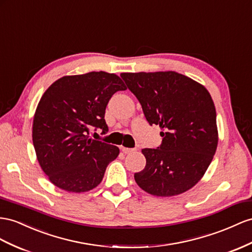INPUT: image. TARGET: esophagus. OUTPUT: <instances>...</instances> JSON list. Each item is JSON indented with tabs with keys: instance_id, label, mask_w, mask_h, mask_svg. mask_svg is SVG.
I'll return each mask as SVG.
<instances>
[{
	"instance_id": "obj_1",
	"label": "esophagus",
	"mask_w": 252,
	"mask_h": 252,
	"mask_svg": "<svg viewBox=\"0 0 252 252\" xmlns=\"http://www.w3.org/2000/svg\"><path fill=\"white\" fill-rule=\"evenodd\" d=\"M121 150L126 154H130L136 151V148H126V147H121Z\"/></svg>"
}]
</instances>
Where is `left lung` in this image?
I'll list each match as a JSON object with an SVG mask.
<instances>
[{"label": "left lung", "instance_id": "8db88e82", "mask_svg": "<svg viewBox=\"0 0 252 252\" xmlns=\"http://www.w3.org/2000/svg\"><path fill=\"white\" fill-rule=\"evenodd\" d=\"M149 125L159 126L162 145L141 150L145 168L134 179L158 197L180 195L195 186L216 152V109L201 84L175 71L121 73Z\"/></svg>", "mask_w": 252, "mask_h": 252}]
</instances>
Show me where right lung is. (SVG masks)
I'll list each match as a JSON object with an SVG mask.
<instances>
[{
    "instance_id": "right-lung-1",
    "label": "right lung",
    "mask_w": 252,
    "mask_h": 252,
    "mask_svg": "<svg viewBox=\"0 0 252 252\" xmlns=\"http://www.w3.org/2000/svg\"><path fill=\"white\" fill-rule=\"evenodd\" d=\"M126 87L118 75L88 72L55 81L38 103L33 144L41 169L57 188L84 192L98 186L119 148L89 138L92 127L108 131L105 108Z\"/></svg>"
}]
</instances>
